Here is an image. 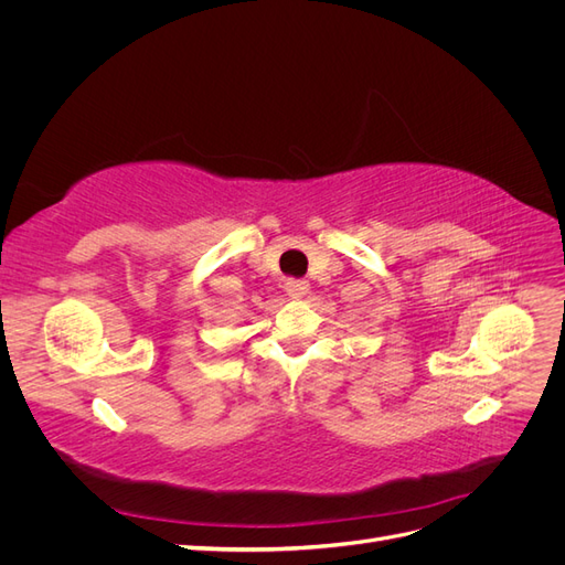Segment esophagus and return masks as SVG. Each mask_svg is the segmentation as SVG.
I'll return each mask as SVG.
<instances>
[{
    "label": "esophagus",
    "instance_id": "34e87169",
    "mask_svg": "<svg viewBox=\"0 0 565 565\" xmlns=\"http://www.w3.org/2000/svg\"><path fill=\"white\" fill-rule=\"evenodd\" d=\"M285 292H287L289 297L299 299V297H303L306 292H309V282L301 280V278H289V280L285 282Z\"/></svg>",
    "mask_w": 565,
    "mask_h": 565
}]
</instances>
